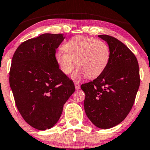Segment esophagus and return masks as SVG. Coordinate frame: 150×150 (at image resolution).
<instances>
[{"instance_id": "34e87169", "label": "esophagus", "mask_w": 150, "mask_h": 150, "mask_svg": "<svg viewBox=\"0 0 150 150\" xmlns=\"http://www.w3.org/2000/svg\"><path fill=\"white\" fill-rule=\"evenodd\" d=\"M75 88H76L77 90L80 88V85H79V82H75Z\"/></svg>"}]
</instances>
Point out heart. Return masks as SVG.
Returning a JSON list of instances; mask_svg holds the SVG:
<instances>
[{
  "mask_svg": "<svg viewBox=\"0 0 150 150\" xmlns=\"http://www.w3.org/2000/svg\"><path fill=\"white\" fill-rule=\"evenodd\" d=\"M57 51L55 59L62 71L71 73L75 66L78 67L72 77L74 79L86 75L88 78L99 76L106 69L110 57L108 45L104 42L84 36H75Z\"/></svg>",
  "mask_w": 150,
  "mask_h": 150,
  "instance_id": "obj_1",
  "label": "heart"
}]
</instances>
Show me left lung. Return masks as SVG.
<instances>
[{
  "instance_id": "obj_1",
  "label": "left lung",
  "mask_w": 150,
  "mask_h": 150,
  "mask_svg": "<svg viewBox=\"0 0 150 150\" xmlns=\"http://www.w3.org/2000/svg\"><path fill=\"white\" fill-rule=\"evenodd\" d=\"M98 36L108 45L109 63L101 75L81 88L88 118L99 128L109 129L122 122L133 106L140 85L139 68L137 57L124 44L110 35Z\"/></svg>"
}]
</instances>
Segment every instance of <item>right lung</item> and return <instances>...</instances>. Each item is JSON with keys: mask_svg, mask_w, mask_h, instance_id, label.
Returning a JSON list of instances; mask_svg holds the SVG:
<instances>
[{"mask_svg": "<svg viewBox=\"0 0 150 150\" xmlns=\"http://www.w3.org/2000/svg\"><path fill=\"white\" fill-rule=\"evenodd\" d=\"M64 38L60 33H44L22 43L12 57L9 84L16 105L26 122L40 130L56 124L75 90L55 59Z\"/></svg>", "mask_w": 150, "mask_h": 150, "instance_id": "1", "label": "right lung"}]
</instances>
